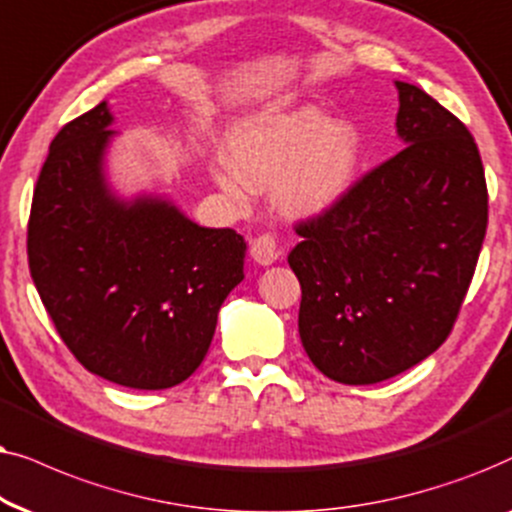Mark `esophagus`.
<instances>
[{"label": "esophagus", "mask_w": 512, "mask_h": 512, "mask_svg": "<svg viewBox=\"0 0 512 512\" xmlns=\"http://www.w3.org/2000/svg\"><path fill=\"white\" fill-rule=\"evenodd\" d=\"M250 255L257 264H262V267H269V264H274L278 257H281V248H278L274 236L262 234V236H257L255 241H252Z\"/></svg>", "instance_id": "34e87169"}]
</instances>
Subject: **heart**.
<instances>
[{
    "instance_id": "obj_1",
    "label": "heart",
    "mask_w": 512,
    "mask_h": 512,
    "mask_svg": "<svg viewBox=\"0 0 512 512\" xmlns=\"http://www.w3.org/2000/svg\"><path fill=\"white\" fill-rule=\"evenodd\" d=\"M224 149L231 168H215V177L229 194L243 199L250 189L276 187L281 208L297 217L335 206L360 163L356 126L327 121L316 107L252 114L231 128Z\"/></svg>"
}]
</instances>
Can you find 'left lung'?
<instances>
[{
    "label": "left lung",
    "mask_w": 512,
    "mask_h": 512,
    "mask_svg": "<svg viewBox=\"0 0 512 512\" xmlns=\"http://www.w3.org/2000/svg\"><path fill=\"white\" fill-rule=\"evenodd\" d=\"M395 88L407 147L297 224L302 241L288 255L306 356L349 386L391 379L445 342L487 231L473 135L421 88Z\"/></svg>",
    "instance_id": "obj_1"
}]
</instances>
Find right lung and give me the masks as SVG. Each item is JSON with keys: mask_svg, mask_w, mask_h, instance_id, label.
<instances>
[{"mask_svg": "<svg viewBox=\"0 0 512 512\" xmlns=\"http://www.w3.org/2000/svg\"><path fill=\"white\" fill-rule=\"evenodd\" d=\"M107 100L60 128L32 196L27 260L74 358L140 391L203 363L217 313L243 281L245 241L189 220L166 196L121 199L105 173L117 131Z\"/></svg>", "mask_w": 512, "mask_h": 512, "instance_id": "right-lung-1", "label": "right lung"}]
</instances>
